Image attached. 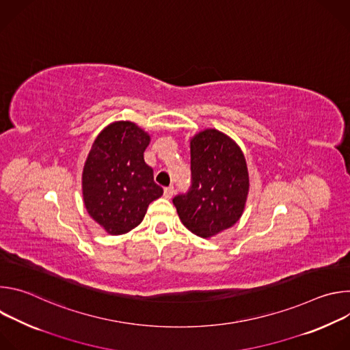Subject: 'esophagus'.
Instances as JSON below:
<instances>
[{
    "label": "esophagus",
    "instance_id": "1",
    "mask_svg": "<svg viewBox=\"0 0 350 350\" xmlns=\"http://www.w3.org/2000/svg\"><path fill=\"white\" fill-rule=\"evenodd\" d=\"M173 193H174V187L173 185H169V187L165 188V196L166 198H172Z\"/></svg>",
    "mask_w": 350,
    "mask_h": 350
}]
</instances>
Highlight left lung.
I'll use <instances>...</instances> for the list:
<instances>
[{
  "mask_svg": "<svg viewBox=\"0 0 350 350\" xmlns=\"http://www.w3.org/2000/svg\"><path fill=\"white\" fill-rule=\"evenodd\" d=\"M247 189L241 149L226 134L209 129L191 139V185L173 204L191 232L208 238L239 220Z\"/></svg>",
  "mask_w": 350,
  "mask_h": 350,
  "instance_id": "1",
  "label": "left lung"
}]
</instances>
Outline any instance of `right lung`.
<instances>
[{
	"instance_id": "obj_1",
	"label": "right lung",
	"mask_w": 350,
	"mask_h": 350,
	"mask_svg": "<svg viewBox=\"0 0 350 350\" xmlns=\"http://www.w3.org/2000/svg\"><path fill=\"white\" fill-rule=\"evenodd\" d=\"M149 135L131 122L108 126L94 141L83 170L88 215L109 234L137 227L148 205L163 193L144 161Z\"/></svg>"
}]
</instances>
